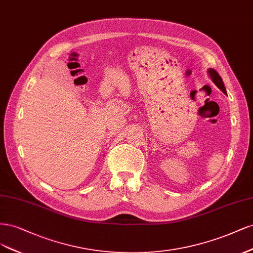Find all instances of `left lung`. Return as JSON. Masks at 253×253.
Listing matches in <instances>:
<instances>
[{"mask_svg": "<svg viewBox=\"0 0 253 253\" xmlns=\"http://www.w3.org/2000/svg\"><path fill=\"white\" fill-rule=\"evenodd\" d=\"M208 72H209V76H210V78H211V80L213 81V83L221 89V90L224 92V93H226V88H225V85H224V83H223V80H222V78L219 77V75L218 73L214 70V69H209L208 70Z\"/></svg>", "mask_w": 253, "mask_h": 253, "instance_id": "left-lung-1", "label": "left lung"}]
</instances>
